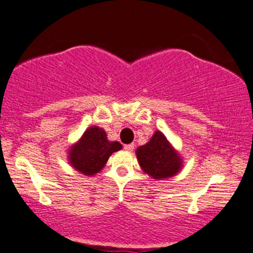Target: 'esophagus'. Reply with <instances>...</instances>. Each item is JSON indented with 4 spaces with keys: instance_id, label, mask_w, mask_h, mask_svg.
Here are the masks:
<instances>
[{
    "instance_id": "obj_1",
    "label": "esophagus",
    "mask_w": 253,
    "mask_h": 253,
    "mask_svg": "<svg viewBox=\"0 0 253 253\" xmlns=\"http://www.w3.org/2000/svg\"><path fill=\"white\" fill-rule=\"evenodd\" d=\"M124 149H126V151H132V150H134V144L126 145V146H124Z\"/></svg>"
}]
</instances>
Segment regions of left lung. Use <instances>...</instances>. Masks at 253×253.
<instances>
[{"instance_id": "left-lung-1", "label": "left lung", "mask_w": 253, "mask_h": 253, "mask_svg": "<svg viewBox=\"0 0 253 253\" xmlns=\"http://www.w3.org/2000/svg\"><path fill=\"white\" fill-rule=\"evenodd\" d=\"M142 171L156 181L174 177L183 167V159L164 132L156 130L145 145L135 151Z\"/></svg>"}]
</instances>
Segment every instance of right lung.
I'll list each match as a JSON object with an SVG mask.
<instances>
[{"label":"right lung","mask_w":253,"mask_h":253,"mask_svg":"<svg viewBox=\"0 0 253 253\" xmlns=\"http://www.w3.org/2000/svg\"><path fill=\"white\" fill-rule=\"evenodd\" d=\"M122 147L121 142L109 141L102 127L93 126L67 149V160L77 172L84 176H94L103 169L111 155Z\"/></svg>","instance_id":"obj_1"}]
</instances>
